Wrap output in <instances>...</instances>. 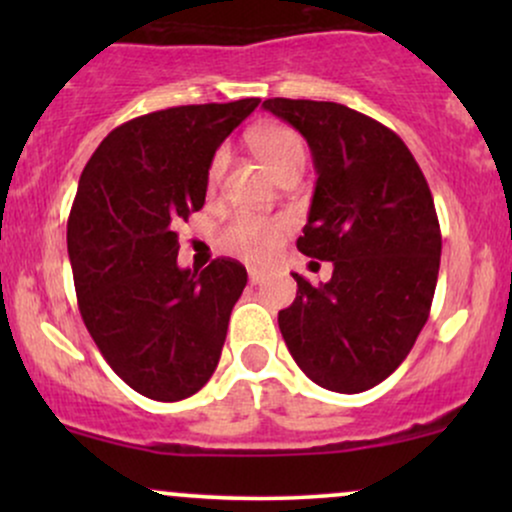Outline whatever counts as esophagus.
Segmentation results:
<instances>
[{
    "label": "esophagus",
    "instance_id": "esophagus-1",
    "mask_svg": "<svg viewBox=\"0 0 512 512\" xmlns=\"http://www.w3.org/2000/svg\"><path fill=\"white\" fill-rule=\"evenodd\" d=\"M248 276H250V284H262V281H264V276H267V274H264L262 269H255V267H250V269H248Z\"/></svg>",
    "mask_w": 512,
    "mask_h": 512
}]
</instances>
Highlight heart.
<instances>
[{
    "label": "heart",
    "mask_w": 512,
    "mask_h": 512,
    "mask_svg": "<svg viewBox=\"0 0 512 512\" xmlns=\"http://www.w3.org/2000/svg\"><path fill=\"white\" fill-rule=\"evenodd\" d=\"M252 146L264 166L281 178L289 170H303L305 166V146L298 132L284 125H267L252 134ZM226 149H219L209 161L207 180L214 187L221 180L226 168ZM284 221L264 219V216H238L221 231V245L233 255L245 260H267L279 248V240L284 236Z\"/></svg>",
    "instance_id": "obj_1"
}]
</instances>
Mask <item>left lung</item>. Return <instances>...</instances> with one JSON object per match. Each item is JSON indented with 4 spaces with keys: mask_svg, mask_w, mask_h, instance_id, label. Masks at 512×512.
I'll use <instances>...</instances> for the list:
<instances>
[{
    "mask_svg": "<svg viewBox=\"0 0 512 512\" xmlns=\"http://www.w3.org/2000/svg\"><path fill=\"white\" fill-rule=\"evenodd\" d=\"M262 108L313 151L315 195L296 245L334 264L320 286L293 274L298 291L279 310L281 337L313 383L356 395L395 373L431 313L440 267L431 190L407 144L373 117L291 98Z\"/></svg>",
    "mask_w": 512,
    "mask_h": 512,
    "instance_id": "8db88e82",
    "label": "left lung"
}]
</instances>
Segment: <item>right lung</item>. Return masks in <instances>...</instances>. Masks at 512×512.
<instances>
[{"label":"right lung","instance_id":"right-lung-1","mask_svg":"<svg viewBox=\"0 0 512 512\" xmlns=\"http://www.w3.org/2000/svg\"><path fill=\"white\" fill-rule=\"evenodd\" d=\"M260 105H178L115 127L88 158L67 221L76 301L108 366L139 395L178 402L219 366L245 267H178L175 228L204 207L223 139Z\"/></svg>","mask_w":512,"mask_h":512}]
</instances>
